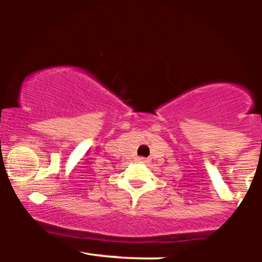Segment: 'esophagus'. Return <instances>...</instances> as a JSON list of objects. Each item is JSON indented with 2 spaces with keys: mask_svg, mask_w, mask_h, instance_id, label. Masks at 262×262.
Masks as SVG:
<instances>
[{
  "mask_svg": "<svg viewBox=\"0 0 262 262\" xmlns=\"http://www.w3.org/2000/svg\"><path fill=\"white\" fill-rule=\"evenodd\" d=\"M137 161L141 162V164H145V162H148V160L145 158H138Z\"/></svg>",
  "mask_w": 262,
  "mask_h": 262,
  "instance_id": "1",
  "label": "esophagus"
}]
</instances>
